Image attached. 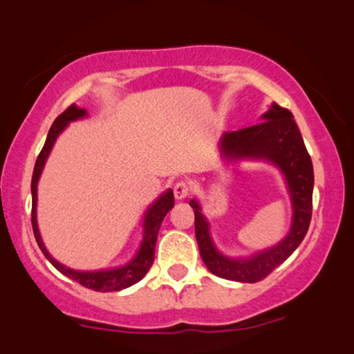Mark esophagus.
I'll list each match as a JSON object with an SVG mask.
<instances>
[{"label":"esophagus","mask_w":354,"mask_h":354,"mask_svg":"<svg viewBox=\"0 0 354 354\" xmlns=\"http://www.w3.org/2000/svg\"><path fill=\"white\" fill-rule=\"evenodd\" d=\"M173 193H174V198H176V200H185V198L191 193L189 183L185 180H180L176 185L173 186Z\"/></svg>","instance_id":"1"}]
</instances>
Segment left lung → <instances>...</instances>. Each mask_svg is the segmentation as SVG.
<instances>
[{
  "mask_svg": "<svg viewBox=\"0 0 354 354\" xmlns=\"http://www.w3.org/2000/svg\"><path fill=\"white\" fill-rule=\"evenodd\" d=\"M221 156L228 161L234 160H266L278 166L284 174L291 203H293V221L290 233L276 246L254 253L250 258H228L219 253L209 236V223L201 213L196 200L189 206L194 209V233L201 259L218 278L239 283H256L266 278L274 268L286 261L310 228L313 211V174L311 156L296 126L290 109L273 103L261 123L248 126L238 131L225 133L219 140Z\"/></svg>",
  "mask_w": 354,
  "mask_h": 354,
  "instance_id": "8db88e82",
  "label": "left lung"
}]
</instances>
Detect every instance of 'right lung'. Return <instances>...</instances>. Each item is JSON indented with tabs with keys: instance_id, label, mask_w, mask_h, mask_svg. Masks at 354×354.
Returning a JSON list of instances; mask_svg holds the SVG:
<instances>
[{
	"instance_id": "obj_1",
	"label": "right lung",
	"mask_w": 354,
	"mask_h": 354,
	"mask_svg": "<svg viewBox=\"0 0 354 354\" xmlns=\"http://www.w3.org/2000/svg\"><path fill=\"white\" fill-rule=\"evenodd\" d=\"M83 116H86V109H81L76 106V104H71V106L64 109V111L56 118L55 123L51 124L50 133H48L46 141H44L41 153L38 154V160H36L35 163L33 178H31V194H33L31 225H33V233L39 250L43 251V254L46 256L48 261H50L51 265L59 271V273L68 276L70 279H75L76 283H80L81 286L89 288V290L108 293V291H120V290H124V288H129L131 284H135L140 281V279H143V276L148 273V270L151 268L154 261V246H156L158 231H160V226L161 223H163L166 213H168V211L174 206V196H173V191L168 189L166 193L161 194V196L158 198L151 206H149L148 211H146L145 221H143V226H145L143 241H141V246L140 250H138L135 258H133L129 263H126L124 266L113 268V270H103V271H76L56 261V259L48 253V250L43 245V239L39 236L38 223H36V188H38V180L39 176H41L43 166L46 163V158L50 156V151L53 145H55L56 138H58L59 133L66 128L70 121H75Z\"/></svg>"
}]
</instances>
